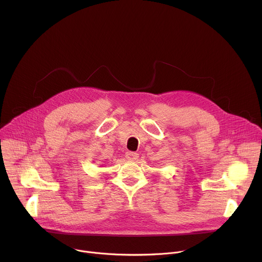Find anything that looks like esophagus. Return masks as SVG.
<instances>
[{"instance_id": "esophagus-1", "label": "esophagus", "mask_w": 262, "mask_h": 262, "mask_svg": "<svg viewBox=\"0 0 262 262\" xmlns=\"http://www.w3.org/2000/svg\"><path fill=\"white\" fill-rule=\"evenodd\" d=\"M125 157H126V159H127L128 161H136V160H138L139 155L136 154V152H133V151H127L126 155H125Z\"/></svg>"}]
</instances>
